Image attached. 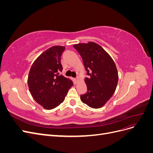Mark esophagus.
Masks as SVG:
<instances>
[{
    "instance_id": "esophagus-1",
    "label": "esophagus",
    "mask_w": 153,
    "mask_h": 153,
    "mask_svg": "<svg viewBox=\"0 0 153 153\" xmlns=\"http://www.w3.org/2000/svg\"><path fill=\"white\" fill-rule=\"evenodd\" d=\"M78 82H79V78L77 77L75 79V82L76 83V84H77V83H78Z\"/></svg>"
}]
</instances>
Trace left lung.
I'll list each match as a JSON object with an SVG mask.
<instances>
[{"label":"left lung","mask_w":153,"mask_h":153,"mask_svg":"<svg viewBox=\"0 0 153 153\" xmlns=\"http://www.w3.org/2000/svg\"><path fill=\"white\" fill-rule=\"evenodd\" d=\"M80 53L89 77L85 78L87 92L80 96L83 103L100 108L110 99L116 89L118 71L110 55L94 42L73 45Z\"/></svg>","instance_id":"obj_1"}]
</instances>
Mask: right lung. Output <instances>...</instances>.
Masks as SVG:
<instances>
[{
  "instance_id": "1",
  "label": "right lung",
  "mask_w": 153,
  "mask_h": 153,
  "mask_svg": "<svg viewBox=\"0 0 153 153\" xmlns=\"http://www.w3.org/2000/svg\"><path fill=\"white\" fill-rule=\"evenodd\" d=\"M65 47L53 46L41 53L31 66L27 83L32 98L45 109L62 103L73 83L60 75L61 57Z\"/></svg>"
}]
</instances>
